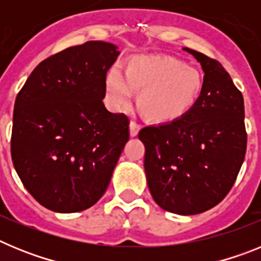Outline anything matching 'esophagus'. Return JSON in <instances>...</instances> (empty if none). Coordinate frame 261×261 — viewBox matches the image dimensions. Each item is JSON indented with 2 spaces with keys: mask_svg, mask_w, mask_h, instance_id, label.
<instances>
[{
  "mask_svg": "<svg viewBox=\"0 0 261 261\" xmlns=\"http://www.w3.org/2000/svg\"><path fill=\"white\" fill-rule=\"evenodd\" d=\"M129 129H130V136H132V137H136V136L138 135V130L141 129V125H140L137 121L132 120L130 124H129Z\"/></svg>",
  "mask_w": 261,
  "mask_h": 261,
  "instance_id": "esophagus-1",
  "label": "esophagus"
}]
</instances>
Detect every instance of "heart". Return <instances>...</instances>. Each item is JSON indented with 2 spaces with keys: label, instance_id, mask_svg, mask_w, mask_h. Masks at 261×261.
Returning a JSON list of instances; mask_svg holds the SVG:
<instances>
[{
  "label": "heart",
  "instance_id": "obj_1",
  "mask_svg": "<svg viewBox=\"0 0 261 261\" xmlns=\"http://www.w3.org/2000/svg\"><path fill=\"white\" fill-rule=\"evenodd\" d=\"M204 86L196 68L162 55H138L129 59L125 75L119 68L108 69L105 80L108 103L126 106L133 91H140L138 107L147 119L167 123L180 119L195 106Z\"/></svg>",
  "mask_w": 261,
  "mask_h": 261
}]
</instances>
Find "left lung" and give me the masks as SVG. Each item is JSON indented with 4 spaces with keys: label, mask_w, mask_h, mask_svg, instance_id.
I'll return each mask as SVG.
<instances>
[{
    "label": "left lung",
    "mask_w": 261,
    "mask_h": 261,
    "mask_svg": "<svg viewBox=\"0 0 261 261\" xmlns=\"http://www.w3.org/2000/svg\"><path fill=\"white\" fill-rule=\"evenodd\" d=\"M204 70L197 102L171 123L145 126V172L154 201L181 216L206 212L234 186L247 147L243 95L221 62L186 48Z\"/></svg>",
    "instance_id": "left-lung-1"
}]
</instances>
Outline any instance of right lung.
Returning <instances> with one entry per match:
<instances>
[{
    "label": "right lung",
    "instance_id": "1",
    "mask_svg": "<svg viewBox=\"0 0 261 261\" xmlns=\"http://www.w3.org/2000/svg\"><path fill=\"white\" fill-rule=\"evenodd\" d=\"M117 47L86 41L41 61L15 99L11 159L44 208L75 213L107 190L129 140V119L105 107V80Z\"/></svg>",
    "mask_w": 261,
    "mask_h": 261
}]
</instances>
